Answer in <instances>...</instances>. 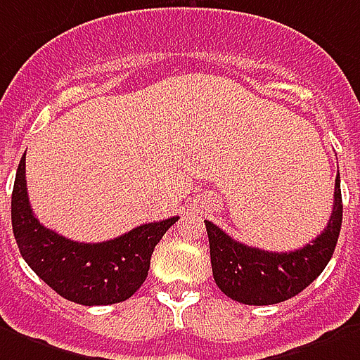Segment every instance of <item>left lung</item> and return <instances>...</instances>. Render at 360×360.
I'll use <instances>...</instances> for the list:
<instances>
[{
    "mask_svg": "<svg viewBox=\"0 0 360 360\" xmlns=\"http://www.w3.org/2000/svg\"><path fill=\"white\" fill-rule=\"evenodd\" d=\"M340 172L334 187V207L328 225L315 240L294 252H267L231 238L223 229L206 223L210 257L215 284L234 302L246 305H273L305 290L321 275L334 254L342 229Z\"/></svg>",
    "mask_w": 360,
    "mask_h": 360,
    "instance_id": "left-lung-1",
    "label": "left lung"
}]
</instances>
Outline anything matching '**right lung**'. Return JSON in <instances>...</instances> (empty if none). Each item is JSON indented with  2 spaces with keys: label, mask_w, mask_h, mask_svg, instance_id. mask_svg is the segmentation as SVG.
<instances>
[{
  "label": "right lung",
  "mask_w": 360,
  "mask_h": 360,
  "mask_svg": "<svg viewBox=\"0 0 360 360\" xmlns=\"http://www.w3.org/2000/svg\"><path fill=\"white\" fill-rule=\"evenodd\" d=\"M179 217L145 223L114 240L74 242L44 227L26 193V154L11 196L13 233L22 259L58 295L79 305H112L129 300L145 282L150 255Z\"/></svg>",
  "instance_id": "obj_1"
}]
</instances>
